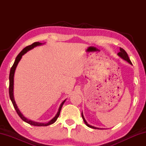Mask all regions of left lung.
<instances>
[{"mask_svg": "<svg viewBox=\"0 0 146 146\" xmlns=\"http://www.w3.org/2000/svg\"><path fill=\"white\" fill-rule=\"evenodd\" d=\"M120 52H119V53H118V55L119 56H120V57L122 58V59H123V60H125V61H127V62H129V64H132L131 62L130 59H129V56H128L127 53L126 52H125V51L124 50V49H122V48H120ZM82 118H83L84 122V123H86V125H87V126H88L89 127L93 128V129H100V128H98V127H96L92 126V125H89L88 123V122H86V121L84 117V115H83V113H82ZM100 129H101V128H100Z\"/></svg>", "mask_w": 146, "mask_h": 146, "instance_id": "1", "label": "left lung"}]
</instances>
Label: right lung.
Returning <instances> with one entry per match:
<instances>
[{"label": "right lung", "mask_w": 146, "mask_h": 146, "mask_svg": "<svg viewBox=\"0 0 146 146\" xmlns=\"http://www.w3.org/2000/svg\"><path fill=\"white\" fill-rule=\"evenodd\" d=\"M42 43L40 42H34L33 44H32L31 45H29L28 46H26L25 48H24L23 50L21 51V52L15 58V62L13 64V65L12 66V67L10 70V73H9V97H10V99L12 102V104H13V107L15 109L17 113V114L19 115V116L22 120L24 122H26L27 123H28L29 124L32 125H35V126H47V125H51L54 122H55L57 119L58 117H59V115H60V111H61V109L62 107V106L64 104V103L65 102L66 100H64L62 104L60 106V108L58 109V111L57 113H56V115H55V117H54L53 119H51L49 122H48V123H40V122H34V121H32L28 119V118H26V117H24V115L22 114L20 111V110H19L18 107H17V106L15 103V101L14 100V97H13V83H14V74H15V71L16 70V68L17 66V64L19 62V61L21 60V59L22 58V56H23V55H24L27 51H28L30 50V49L34 48L35 47L37 46H40L42 45Z\"/></svg>", "instance_id": "right-lung-1"}]
</instances>
